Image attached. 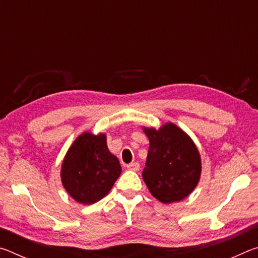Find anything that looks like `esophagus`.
<instances>
[{
    "mask_svg": "<svg viewBox=\"0 0 258 258\" xmlns=\"http://www.w3.org/2000/svg\"><path fill=\"white\" fill-rule=\"evenodd\" d=\"M127 168L131 169V171L138 172L140 169V164L139 163H131V164L127 165Z\"/></svg>",
    "mask_w": 258,
    "mask_h": 258,
    "instance_id": "esophagus-1",
    "label": "esophagus"
}]
</instances>
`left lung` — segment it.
<instances>
[{"instance_id":"8db88e82","label":"left lung","mask_w":258,"mask_h":258,"mask_svg":"<svg viewBox=\"0 0 258 258\" xmlns=\"http://www.w3.org/2000/svg\"><path fill=\"white\" fill-rule=\"evenodd\" d=\"M145 132L150 146L142 172L143 181L159 202H180L198 184L202 164L197 148L181 128L172 123L158 131L145 128Z\"/></svg>"}]
</instances>
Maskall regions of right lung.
I'll return each mask as SVG.
<instances>
[{"mask_svg":"<svg viewBox=\"0 0 258 258\" xmlns=\"http://www.w3.org/2000/svg\"><path fill=\"white\" fill-rule=\"evenodd\" d=\"M120 173L118 159L108 150L106 135L84 133L67 152L61 180L76 202L91 205L108 195Z\"/></svg>","mask_w":258,"mask_h":258,"instance_id":"1","label":"right lung"}]
</instances>
